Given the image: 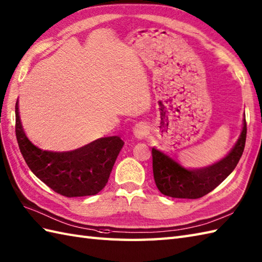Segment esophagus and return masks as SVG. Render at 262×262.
<instances>
[{
  "label": "esophagus",
  "mask_w": 262,
  "mask_h": 262,
  "mask_svg": "<svg viewBox=\"0 0 262 262\" xmlns=\"http://www.w3.org/2000/svg\"><path fill=\"white\" fill-rule=\"evenodd\" d=\"M148 134H149L148 127L143 123H139L134 127V136H135L137 139H139V141H142V139L147 137Z\"/></svg>",
  "instance_id": "1"
}]
</instances>
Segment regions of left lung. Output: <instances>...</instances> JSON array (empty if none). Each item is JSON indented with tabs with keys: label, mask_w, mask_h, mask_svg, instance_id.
<instances>
[{
	"label": "left lung",
	"mask_w": 262,
	"mask_h": 262,
	"mask_svg": "<svg viewBox=\"0 0 262 262\" xmlns=\"http://www.w3.org/2000/svg\"><path fill=\"white\" fill-rule=\"evenodd\" d=\"M246 137L245 116L241 134L232 149L222 160L202 168H186L171 156L153 147V173L157 188L164 195L176 199L204 196L232 173L245 149Z\"/></svg>",
	"instance_id": "obj_1"
}]
</instances>
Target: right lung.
Listing matches in <instances>:
<instances>
[{"mask_svg": "<svg viewBox=\"0 0 262 262\" xmlns=\"http://www.w3.org/2000/svg\"><path fill=\"white\" fill-rule=\"evenodd\" d=\"M15 134L24 161L36 178L67 198L95 195L106 186L124 142L118 136L98 138L69 151L45 150L27 137L15 103Z\"/></svg>", "mask_w": 262, "mask_h": 262, "instance_id": "right-lung-1", "label": "right lung"}]
</instances>
